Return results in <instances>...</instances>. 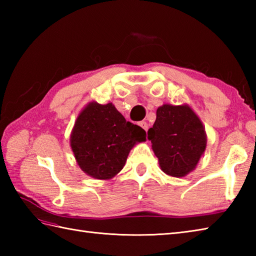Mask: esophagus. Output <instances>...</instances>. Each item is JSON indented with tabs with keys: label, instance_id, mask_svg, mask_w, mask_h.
Wrapping results in <instances>:
<instances>
[{
	"label": "esophagus",
	"instance_id": "1",
	"mask_svg": "<svg viewBox=\"0 0 256 256\" xmlns=\"http://www.w3.org/2000/svg\"><path fill=\"white\" fill-rule=\"evenodd\" d=\"M140 126L142 128H144L145 131H148V122H145V121L140 122Z\"/></svg>",
	"mask_w": 256,
	"mask_h": 256
}]
</instances>
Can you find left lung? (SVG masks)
I'll return each mask as SVG.
<instances>
[{
    "label": "left lung",
    "mask_w": 256,
    "mask_h": 256,
    "mask_svg": "<svg viewBox=\"0 0 256 256\" xmlns=\"http://www.w3.org/2000/svg\"><path fill=\"white\" fill-rule=\"evenodd\" d=\"M162 170L172 177L192 172L206 146L202 122L189 106L164 104L148 132Z\"/></svg>",
    "instance_id": "left-lung-1"
}]
</instances>
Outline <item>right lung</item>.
Instances as JSON below:
<instances>
[{"mask_svg":"<svg viewBox=\"0 0 256 256\" xmlns=\"http://www.w3.org/2000/svg\"><path fill=\"white\" fill-rule=\"evenodd\" d=\"M146 132L126 121L112 103L90 102L80 112L70 135L79 167L96 179H111L122 170L130 150Z\"/></svg>","mask_w":256,"mask_h":256,"instance_id":"add662e5","label":"right lung"}]
</instances>
